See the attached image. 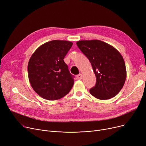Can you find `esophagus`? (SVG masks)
<instances>
[{"label": "esophagus", "mask_w": 146, "mask_h": 146, "mask_svg": "<svg viewBox=\"0 0 146 146\" xmlns=\"http://www.w3.org/2000/svg\"><path fill=\"white\" fill-rule=\"evenodd\" d=\"M77 78H78V79H79V80H80V79H82V74H78L77 75Z\"/></svg>", "instance_id": "obj_1"}]
</instances>
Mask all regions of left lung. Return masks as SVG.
I'll use <instances>...</instances> for the list:
<instances>
[{"label":"left lung","instance_id":"1","mask_svg":"<svg viewBox=\"0 0 146 146\" xmlns=\"http://www.w3.org/2000/svg\"><path fill=\"white\" fill-rule=\"evenodd\" d=\"M76 44L89 59L96 76V84L90 89V94L102 100L117 95L123 87L127 76L121 54L100 40H82Z\"/></svg>","mask_w":146,"mask_h":146}]
</instances>
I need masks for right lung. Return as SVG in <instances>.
<instances>
[{
    "mask_svg": "<svg viewBox=\"0 0 146 146\" xmlns=\"http://www.w3.org/2000/svg\"><path fill=\"white\" fill-rule=\"evenodd\" d=\"M73 43L53 40L37 48L28 64L29 80L35 92L47 100L62 98L72 89L74 76L64 61Z\"/></svg>",
    "mask_w": 146,
    "mask_h": 146,
    "instance_id": "obj_1",
    "label": "right lung"
}]
</instances>
